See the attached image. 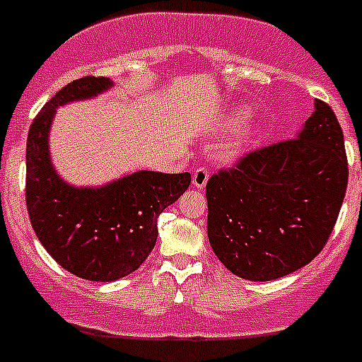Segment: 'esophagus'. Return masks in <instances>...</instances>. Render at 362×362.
I'll return each mask as SVG.
<instances>
[{"label":"esophagus","mask_w":362,"mask_h":362,"mask_svg":"<svg viewBox=\"0 0 362 362\" xmlns=\"http://www.w3.org/2000/svg\"><path fill=\"white\" fill-rule=\"evenodd\" d=\"M209 180V170L205 168V165H200V168H197L194 170V173H192V184L197 185L198 189H204L205 184H207Z\"/></svg>","instance_id":"esophagus-1"}]
</instances>
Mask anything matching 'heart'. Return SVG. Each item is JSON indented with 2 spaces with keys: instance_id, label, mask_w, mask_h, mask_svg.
<instances>
[{
  "instance_id": "1",
  "label": "heart",
  "mask_w": 362,
  "mask_h": 362,
  "mask_svg": "<svg viewBox=\"0 0 362 362\" xmlns=\"http://www.w3.org/2000/svg\"><path fill=\"white\" fill-rule=\"evenodd\" d=\"M246 134H248V130H245V128H241V130H239L238 134L234 135V139L230 141V144H228V148H230V150H238V148L241 146L243 139H245V137H246Z\"/></svg>"
}]
</instances>
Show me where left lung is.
Instances as JSON below:
<instances>
[{
  "label": "left lung",
  "mask_w": 362,
  "mask_h": 362,
  "mask_svg": "<svg viewBox=\"0 0 362 362\" xmlns=\"http://www.w3.org/2000/svg\"><path fill=\"white\" fill-rule=\"evenodd\" d=\"M349 184L343 130L325 101L298 137L255 148L207 182V234L227 269L266 282L309 264L334 230Z\"/></svg>",
  "instance_id": "left-lung-1"
}]
</instances>
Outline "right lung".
Masks as SVG:
<instances>
[{
	"label": "right lung",
	"mask_w": 362,
	"mask_h": 362,
	"mask_svg": "<svg viewBox=\"0 0 362 362\" xmlns=\"http://www.w3.org/2000/svg\"><path fill=\"white\" fill-rule=\"evenodd\" d=\"M105 76L73 80L44 105L26 141V209L37 238L73 275L112 282L148 259L158 216L191 184V173H137L100 189H76L57 177L48 157V132L57 107L110 87Z\"/></svg>",
	"instance_id": "1"
}]
</instances>
